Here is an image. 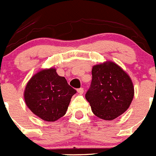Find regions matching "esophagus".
I'll return each mask as SVG.
<instances>
[{"label": "esophagus", "mask_w": 156, "mask_h": 156, "mask_svg": "<svg viewBox=\"0 0 156 156\" xmlns=\"http://www.w3.org/2000/svg\"><path fill=\"white\" fill-rule=\"evenodd\" d=\"M83 92H84L83 88H80L77 90V93H79V94H83Z\"/></svg>", "instance_id": "1"}]
</instances>
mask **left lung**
Masks as SVG:
<instances>
[{"instance_id":"1","label":"left lung","mask_w":156,"mask_h":156,"mask_svg":"<svg viewBox=\"0 0 156 156\" xmlns=\"http://www.w3.org/2000/svg\"><path fill=\"white\" fill-rule=\"evenodd\" d=\"M92 76L85 96L93 114L104 120H112L123 114L134 96L129 76L115 63L106 61L93 66Z\"/></svg>"}]
</instances>
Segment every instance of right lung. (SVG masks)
<instances>
[{"mask_svg":"<svg viewBox=\"0 0 156 156\" xmlns=\"http://www.w3.org/2000/svg\"><path fill=\"white\" fill-rule=\"evenodd\" d=\"M76 93L55 68L44 69L31 77L23 96L34 114L47 122H55L66 114L72 96Z\"/></svg>","mask_w":156,"mask_h":156,"instance_id":"add662e5","label":"right lung"}]
</instances>
